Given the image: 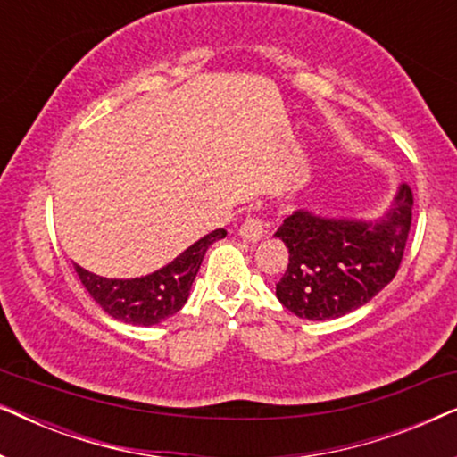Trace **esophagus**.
I'll return each instance as SVG.
<instances>
[{
	"mask_svg": "<svg viewBox=\"0 0 457 457\" xmlns=\"http://www.w3.org/2000/svg\"><path fill=\"white\" fill-rule=\"evenodd\" d=\"M266 233H268V222L262 216H249L239 228V235L243 237V239L252 241V243L260 241Z\"/></svg>",
	"mask_w": 457,
	"mask_h": 457,
	"instance_id": "esophagus-1",
	"label": "esophagus"
}]
</instances>
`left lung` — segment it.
Listing matches in <instances>:
<instances>
[{
  "instance_id": "1",
  "label": "left lung",
  "mask_w": 457,
  "mask_h": 457,
  "mask_svg": "<svg viewBox=\"0 0 457 457\" xmlns=\"http://www.w3.org/2000/svg\"><path fill=\"white\" fill-rule=\"evenodd\" d=\"M411 208L414 195L403 183L389 212L374 222L293 212L274 233L289 249L278 302L308 320L345 316L370 302L399 270Z\"/></svg>"
}]
</instances>
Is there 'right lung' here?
<instances>
[{"mask_svg":"<svg viewBox=\"0 0 457 457\" xmlns=\"http://www.w3.org/2000/svg\"><path fill=\"white\" fill-rule=\"evenodd\" d=\"M224 237V228L212 230L170 264L141 278H104L79 264H74V270L105 314L137 327H152L183 308L205 252L212 243Z\"/></svg>","mask_w":457,"mask_h":457,"instance_id":"1","label":"right lung"}]
</instances>
